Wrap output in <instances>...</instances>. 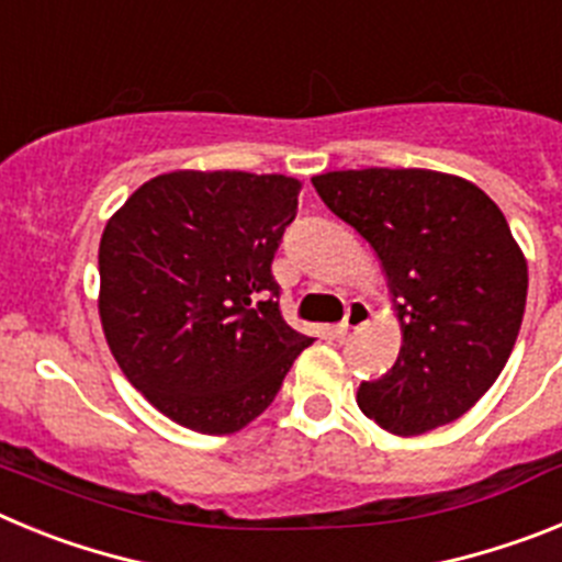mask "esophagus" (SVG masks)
Returning a JSON list of instances; mask_svg holds the SVG:
<instances>
[{"instance_id":"obj_1","label":"esophagus","mask_w":562,"mask_h":562,"mask_svg":"<svg viewBox=\"0 0 562 562\" xmlns=\"http://www.w3.org/2000/svg\"><path fill=\"white\" fill-rule=\"evenodd\" d=\"M369 321H371L369 304H366V301H349V306H346V317L337 324V335L340 337L351 335L355 329L369 324Z\"/></svg>"}]
</instances>
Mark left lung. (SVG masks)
I'll use <instances>...</instances> for the list:
<instances>
[{
	"instance_id": "1",
	"label": "left lung",
	"mask_w": 562,
	"mask_h": 562,
	"mask_svg": "<svg viewBox=\"0 0 562 562\" xmlns=\"http://www.w3.org/2000/svg\"><path fill=\"white\" fill-rule=\"evenodd\" d=\"M312 186L374 247L402 321L391 371L360 382L362 414L396 436L464 416L524 321L529 276L501 207L473 182L422 168L329 171Z\"/></svg>"
}]
</instances>
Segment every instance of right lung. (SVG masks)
Instances as JSON below:
<instances>
[{
  "mask_svg": "<svg viewBox=\"0 0 562 562\" xmlns=\"http://www.w3.org/2000/svg\"><path fill=\"white\" fill-rule=\"evenodd\" d=\"M297 193L284 173L171 171L109 220L98 250L106 342L177 425L241 430L312 342L281 315L272 276Z\"/></svg>",
  "mask_w": 562,
  "mask_h": 562,
  "instance_id": "add662e5",
  "label": "right lung"
}]
</instances>
